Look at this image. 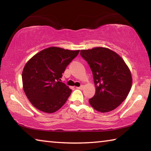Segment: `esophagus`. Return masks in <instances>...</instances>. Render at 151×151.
<instances>
[{
	"mask_svg": "<svg viewBox=\"0 0 151 151\" xmlns=\"http://www.w3.org/2000/svg\"><path fill=\"white\" fill-rule=\"evenodd\" d=\"M76 88L78 89H80V90H83V88H84V86L83 85H81V86H78V87H76Z\"/></svg>",
	"mask_w": 151,
	"mask_h": 151,
	"instance_id": "obj_1",
	"label": "esophagus"
}]
</instances>
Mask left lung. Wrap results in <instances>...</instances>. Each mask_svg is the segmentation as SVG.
<instances>
[{"mask_svg":"<svg viewBox=\"0 0 151 151\" xmlns=\"http://www.w3.org/2000/svg\"><path fill=\"white\" fill-rule=\"evenodd\" d=\"M81 55L90 66L96 87L89 103L101 112L117 108L126 99L132 86L131 71L124 60L104 47L81 50Z\"/></svg>","mask_w":151,"mask_h":151,"instance_id":"left-lung-1","label":"left lung"}]
</instances>
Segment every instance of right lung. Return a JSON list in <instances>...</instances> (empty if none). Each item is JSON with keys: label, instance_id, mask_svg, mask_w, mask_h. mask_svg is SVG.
Here are the masks:
<instances>
[{"label": "right lung", "instance_id": "1", "mask_svg": "<svg viewBox=\"0 0 151 151\" xmlns=\"http://www.w3.org/2000/svg\"><path fill=\"white\" fill-rule=\"evenodd\" d=\"M79 51L49 47L26 63L22 74L23 89L35 108L52 113L65 104L72 90L60 82V78Z\"/></svg>", "mask_w": 151, "mask_h": 151}]
</instances>
